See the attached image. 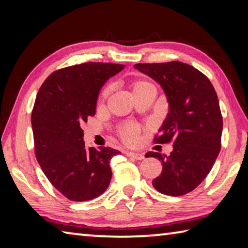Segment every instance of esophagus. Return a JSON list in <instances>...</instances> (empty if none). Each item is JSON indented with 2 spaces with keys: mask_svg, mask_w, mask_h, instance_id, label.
Returning a JSON list of instances; mask_svg holds the SVG:
<instances>
[{
  "mask_svg": "<svg viewBox=\"0 0 248 248\" xmlns=\"http://www.w3.org/2000/svg\"><path fill=\"white\" fill-rule=\"evenodd\" d=\"M127 156L134 158V159H138V161H141V159L144 158V155L143 154H140V153H134V152H127Z\"/></svg>",
  "mask_w": 248,
  "mask_h": 248,
  "instance_id": "1",
  "label": "esophagus"
}]
</instances>
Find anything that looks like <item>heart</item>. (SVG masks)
Here are the masks:
<instances>
[{
    "mask_svg": "<svg viewBox=\"0 0 248 248\" xmlns=\"http://www.w3.org/2000/svg\"><path fill=\"white\" fill-rule=\"evenodd\" d=\"M149 85H152V84L144 81V79H132V81L130 82V86H131L133 95L140 93L142 90H144L145 87ZM110 91H111L110 85H107L106 87H104L99 95L100 102H104V100H106L108 98L109 94H110ZM139 134H140V127L136 124H127L119 129V136L121 138V140L127 144L136 143Z\"/></svg>",
    "mask_w": 248,
    "mask_h": 248,
    "instance_id": "heart-1",
    "label": "heart"
}]
</instances>
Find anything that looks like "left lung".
I'll use <instances>...</instances> for the list:
<instances>
[{
    "mask_svg": "<svg viewBox=\"0 0 248 248\" xmlns=\"http://www.w3.org/2000/svg\"><path fill=\"white\" fill-rule=\"evenodd\" d=\"M134 68L163 87L170 106L154 142H173L174 149L169 156L145 155L163 165L153 187L167 196L186 195L207 177L221 150L223 119L217 92L203 73L183 62L137 63Z\"/></svg>",
    "mask_w": 248,
    "mask_h": 248,
    "instance_id": "1",
    "label": "left lung"
}]
</instances>
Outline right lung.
I'll list each match as a JSON object with an SVG mask.
<instances>
[{
	"label": "right lung",
	"mask_w": 248,
	"mask_h": 248,
	"mask_svg": "<svg viewBox=\"0 0 248 248\" xmlns=\"http://www.w3.org/2000/svg\"><path fill=\"white\" fill-rule=\"evenodd\" d=\"M124 64L86 62L57 70L39 89L31 112L35 154L54 188L72 201L104 194L111 179L109 162L119 151L87 149L81 128L96 112L99 91Z\"/></svg>",
	"instance_id": "right-lung-1"
}]
</instances>
